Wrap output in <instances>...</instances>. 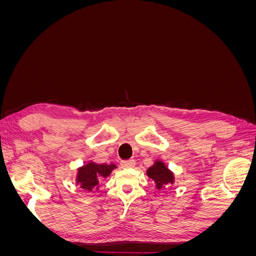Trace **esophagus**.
Masks as SVG:
<instances>
[{
    "label": "esophagus",
    "instance_id": "obj_1",
    "mask_svg": "<svg viewBox=\"0 0 256 256\" xmlns=\"http://www.w3.org/2000/svg\"><path fill=\"white\" fill-rule=\"evenodd\" d=\"M120 166H122V168H131L136 166V161L134 160H122V161H120Z\"/></svg>",
    "mask_w": 256,
    "mask_h": 256
}]
</instances>
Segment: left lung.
Masks as SVG:
<instances>
[{
    "instance_id": "1",
    "label": "left lung",
    "mask_w": 256,
    "mask_h": 256,
    "mask_svg": "<svg viewBox=\"0 0 256 256\" xmlns=\"http://www.w3.org/2000/svg\"><path fill=\"white\" fill-rule=\"evenodd\" d=\"M147 176H148L150 180H152L156 184V188L158 190H161L166 188L168 184H174V174L168 170V166L164 164V162L160 160H156L154 164L147 168L146 171Z\"/></svg>"
}]
</instances>
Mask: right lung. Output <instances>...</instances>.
<instances>
[{"instance_id":"1","label":"right lung","mask_w":256,"mask_h":256,"mask_svg":"<svg viewBox=\"0 0 256 256\" xmlns=\"http://www.w3.org/2000/svg\"><path fill=\"white\" fill-rule=\"evenodd\" d=\"M116 168L118 166L113 164H96V162L90 161L86 164H84L78 168L76 182V184H80V188L84 190H98V184L100 178H106L108 176H110L113 170Z\"/></svg>"}]
</instances>
